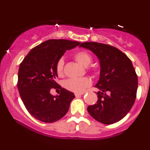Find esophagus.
Here are the masks:
<instances>
[{
	"mask_svg": "<svg viewBox=\"0 0 150 150\" xmlns=\"http://www.w3.org/2000/svg\"><path fill=\"white\" fill-rule=\"evenodd\" d=\"M82 93H75V97H80V96H81V95H82Z\"/></svg>",
	"mask_w": 150,
	"mask_h": 150,
	"instance_id": "esophagus-1",
	"label": "esophagus"
}]
</instances>
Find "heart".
<instances>
[{"mask_svg":"<svg viewBox=\"0 0 150 150\" xmlns=\"http://www.w3.org/2000/svg\"><path fill=\"white\" fill-rule=\"evenodd\" d=\"M74 58L79 63L85 67H87L92 63V57L88 53L85 51H79L76 53L74 56ZM63 65H64V61L61 58L58 61L57 65H56V71L58 75H61L63 73ZM90 85L91 80L87 77L70 78L65 81L64 83L65 88L76 93L84 92V90L87 87L90 86Z\"/></svg>","mask_w":150,"mask_h":150,"instance_id":"1","label":"heart"}]
</instances>
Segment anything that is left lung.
Returning <instances> with one entry per match:
<instances>
[{"label": "left lung", "instance_id": "left-lung-1", "mask_svg": "<svg viewBox=\"0 0 150 150\" xmlns=\"http://www.w3.org/2000/svg\"><path fill=\"white\" fill-rule=\"evenodd\" d=\"M79 47L90 50L100 64L95 87L97 104L87 107L90 116L103 124L119 121L128 114L135 101L137 76L128 56L116 48L97 42L82 43Z\"/></svg>", "mask_w": 150, "mask_h": 150}]
</instances>
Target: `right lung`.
<instances>
[{"instance_id": "right-lung-1", "label": "right lung", "mask_w": 150, "mask_h": 150, "mask_svg": "<svg viewBox=\"0 0 150 150\" xmlns=\"http://www.w3.org/2000/svg\"><path fill=\"white\" fill-rule=\"evenodd\" d=\"M80 43L66 39H49L29 52L20 65L18 88L24 105L29 113L44 123H53L68 112L75 98L70 92L56 82V65L65 51ZM51 88H59L61 92L53 96Z\"/></svg>"}]
</instances>
